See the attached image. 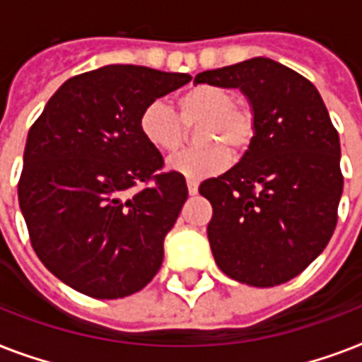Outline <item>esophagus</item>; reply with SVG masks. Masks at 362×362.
Returning <instances> with one entry per match:
<instances>
[{
  "instance_id": "1",
  "label": "esophagus",
  "mask_w": 362,
  "mask_h": 362,
  "mask_svg": "<svg viewBox=\"0 0 362 362\" xmlns=\"http://www.w3.org/2000/svg\"><path fill=\"white\" fill-rule=\"evenodd\" d=\"M199 189V182L193 180V178H187V192H189V195H195Z\"/></svg>"
}]
</instances>
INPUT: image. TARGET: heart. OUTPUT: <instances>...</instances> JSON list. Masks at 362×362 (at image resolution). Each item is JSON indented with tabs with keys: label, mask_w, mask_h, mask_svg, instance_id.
Returning <instances> with one entry per match:
<instances>
[{
	"label": "heart",
	"mask_w": 362,
	"mask_h": 362,
	"mask_svg": "<svg viewBox=\"0 0 362 362\" xmlns=\"http://www.w3.org/2000/svg\"><path fill=\"white\" fill-rule=\"evenodd\" d=\"M176 110L161 101L148 103L139 118L144 141L159 152L173 153L186 142V127L195 131L203 146L184 150L169 167L187 178L218 175L231 163V152H244L255 136V116L247 105L235 103L227 88L199 84L176 98Z\"/></svg>",
	"instance_id": "1"
}]
</instances>
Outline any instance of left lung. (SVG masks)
I'll use <instances>...</instances> for the list:
<instances>
[{"label":"left lung","instance_id":"8db88e82","mask_svg":"<svg viewBox=\"0 0 362 362\" xmlns=\"http://www.w3.org/2000/svg\"><path fill=\"white\" fill-rule=\"evenodd\" d=\"M193 82L240 88L255 116L240 161L199 187L212 204L206 231L216 263L247 286L286 284L325 250L337 227L338 131L314 84L274 59L203 71Z\"/></svg>","mask_w":362,"mask_h":362}]
</instances>
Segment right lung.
Wrapping results in <instances>:
<instances>
[{"label": "right lung", "instance_id": "1", "mask_svg": "<svg viewBox=\"0 0 362 362\" xmlns=\"http://www.w3.org/2000/svg\"><path fill=\"white\" fill-rule=\"evenodd\" d=\"M192 81L105 65L64 82L31 125L18 203L31 246L56 278L93 298L141 291L187 199L184 176L141 129L142 109Z\"/></svg>", "mask_w": 362, "mask_h": 362}]
</instances>
